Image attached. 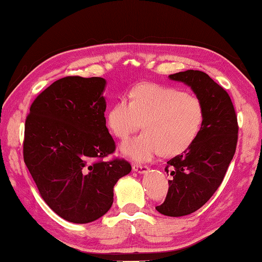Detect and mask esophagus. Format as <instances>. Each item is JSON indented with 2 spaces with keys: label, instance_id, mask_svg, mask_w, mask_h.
<instances>
[{
  "label": "esophagus",
  "instance_id": "esophagus-1",
  "mask_svg": "<svg viewBox=\"0 0 262 262\" xmlns=\"http://www.w3.org/2000/svg\"><path fill=\"white\" fill-rule=\"evenodd\" d=\"M132 170L135 172H138V173H146V172L149 170V167L147 165H141V164H133L132 165Z\"/></svg>",
  "mask_w": 262,
  "mask_h": 262
}]
</instances>
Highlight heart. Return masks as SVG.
<instances>
[{
	"label": "heart",
	"mask_w": 262,
	"mask_h": 262,
	"mask_svg": "<svg viewBox=\"0 0 262 262\" xmlns=\"http://www.w3.org/2000/svg\"><path fill=\"white\" fill-rule=\"evenodd\" d=\"M130 99L115 102L107 125L120 139L139 130L145 132L123 142V154L136 161L159 155L171 157L186 150L199 136L204 121L203 103L195 96L151 83L133 88Z\"/></svg>",
	"instance_id": "b5f03b06"
}]
</instances>
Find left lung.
Returning <instances> with one entry per match:
<instances>
[{"instance_id": "obj_1", "label": "left lung", "mask_w": 262, "mask_h": 262, "mask_svg": "<svg viewBox=\"0 0 262 262\" xmlns=\"http://www.w3.org/2000/svg\"><path fill=\"white\" fill-rule=\"evenodd\" d=\"M169 77L190 86L204 107L195 141L167 161L169 190L163 204L156 206L164 215L182 216L202 208L219 188L235 154L238 124L229 95L208 74L189 70Z\"/></svg>"}]
</instances>
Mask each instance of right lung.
<instances>
[{"mask_svg":"<svg viewBox=\"0 0 262 262\" xmlns=\"http://www.w3.org/2000/svg\"><path fill=\"white\" fill-rule=\"evenodd\" d=\"M102 77L67 76L39 93L25 123L24 161L44 202L62 219L88 224L111 209L131 172L106 126Z\"/></svg>","mask_w":262,"mask_h":262,"instance_id":"1","label":"right lung"}]
</instances>
